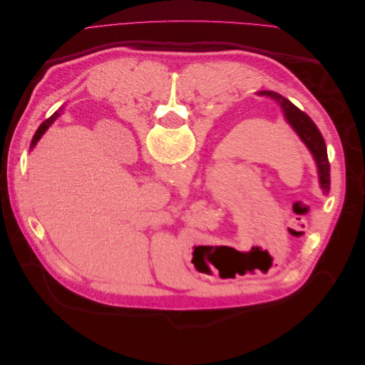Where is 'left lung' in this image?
<instances>
[{"label":"left lung","mask_w":365,"mask_h":365,"mask_svg":"<svg viewBox=\"0 0 365 365\" xmlns=\"http://www.w3.org/2000/svg\"><path fill=\"white\" fill-rule=\"evenodd\" d=\"M257 94L271 97L275 102H279L286 121H288V123L292 126V129L297 132L298 137L302 138V141L307 146V149L311 150L312 157L317 163L319 184H322L323 193L327 195L329 189H330V165H329V160H327V149H326V143H324L323 135L319 134V130L315 126L314 121L311 120V117L304 114L303 111H300V109H298L294 103H291L288 98H284L279 93L259 91Z\"/></svg>","instance_id":"left-lung-1"}]
</instances>
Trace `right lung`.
Returning a JSON list of instances; mask_svg holds the SVG:
<instances>
[{
  "mask_svg": "<svg viewBox=\"0 0 365 365\" xmlns=\"http://www.w3.org/2000/svg\"><path fill=\"white\" fill-rule=\"evenodd\" d=\"M61 115V113L59 111H56V113H54L50 118H47L46 121H43V123L38 128V130H36V134L35 135H33V140H31V145H30V149H33V148H35L36 146V143L39 141V138L43 135V134H46V130L50 128V125L53 123V121L54 120H56L58 117Z\"/></svg>",
  "mask_w": 365,
  "mask_h": 365,
  "instance_id": "add662e5",
  "label": "right lung"
}]
</instances>
